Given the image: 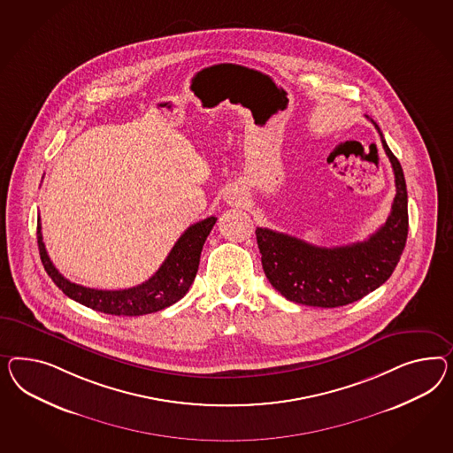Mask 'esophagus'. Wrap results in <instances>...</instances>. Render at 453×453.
I'll list each match as a JSON object with an SVG mask.
<instances>
[{
  "instance_id": "1",
  "label": "esophagus",
  "mask_w": 453,
  "mask_h": 453,
  "mask_svg": "<svg viewBox=\"0 0 453 453\" xmlns=\"http://www.w3.org/2000/svg\"><path fill=\"white\" fill-rule=\"evenodd\" d=\"M226 199H227V203L229 204H239L241 203V191H237V189H231L227 196H226Z\"/></svg>"
}]
</instances>
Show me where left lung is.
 Listing matches in <instances>:
<instances>
[{
	"label": "left lung",
	"mask_w": 453,
	"mask_h": 453,
	"mask_svg": "<svg viewBox=\"0 0 453 453\" xmlns=\"http://www.w3.org/2000/svg\"><path fill=\"white\" fill-rule=\"evenodd\" d=\"M372 123L380 132L395 178L391 214L384 226L363 242L333 249L308 244L265 227L256 231L264 272L272 287L290 302L321 308L357 302L391 277L403 256L409 233L403 166L392 155L378 123Z\"/></svg>",
	"instance_id": "1"
}]
</instances>
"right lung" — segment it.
Returning a JSON list of instances; mask_svg holds the SVG:
<instances>
[{
    "label": "right lung",
    "instance_id": "obj_1",
    "mask_svg": "<svg viewBox=\"0 0 453 453\" xmlns=\"http://www.w3.org/2000/svg\"><path fill=\"white\" fill-rule=\"evenodd\" d=\"M216 220L218 218L211 216L208 219L199 220L189 226L176 241V244L173 245L172 252L165 258L161 267L155 272V275L150 277L147 281L125 290L87 288L67 280L59 273V270L52 265L46 252L41 234V220H37V247L41 262L48 275L69 298L79 302L81 305L88 306L107 315L140 317L173 305L188 294L197 273L203 245L206 242Z\"/></svg>",
    "mask_w": 453,
    "mask_h": 453
}]
</instances>
